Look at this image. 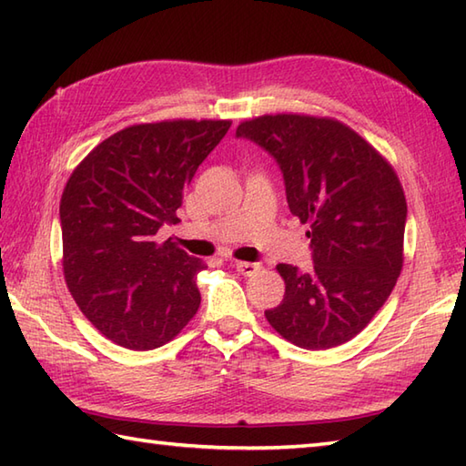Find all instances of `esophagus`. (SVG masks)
Returning <instances> with one entry per match:
<instances>
[{
    "label": "esophagus",
    "instance_id": "34e87169",
    "mask_svg": "<svg viewBox=\"0 0 466 466\" xmlns=\"http://www.w3.org/2000/svg\"><path fill=\"white\" fill-rule=\"evenodd\" d=\"M234 268L238 270L242 276H254L256 272L262 268V266L256 264V262H236Z\"/></svg>",
    "mask_w": 466,
    "mask_h": 466
}]
</instances>
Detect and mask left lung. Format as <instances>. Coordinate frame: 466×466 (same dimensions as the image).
<instances>
[{
  "instance_id": "1",
  "label": "left lung",
  "mask_w": 466,
  "mask_h": 466,
  "mask_svg": "<svg viewBox=\"0 0 466 466\" xmlns=\"http://www.w3.org/2000/svg\"><path fill=\"white\" fill-rule=\"evenodd\" d=\"M236 136L274 156L290 212L310 228L314 268L276 266L286 292L266 320L306 350L349 342L382 309L402 270L407 198L397 172L334 117L266 114L240 122Z\"/></svg>"
}]
</instances>
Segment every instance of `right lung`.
Masks as SVG:
<instances>
[{
	"mask_svg": "<svg viewBox=\"0 0 466 466\" xmlns=\"http://www.w3.org/2000/svg\"><path fill=\"white\" fill-rule=\"evenodd\" d=\"M230 120L136 124L77 164L59 202L64 276L84 316L130 350L170 342L200 306L196 274L208 266L172 240L184 190Z\"/></svg>",
	"mask_w": 466,
	"mask_h": 466,
	"instance_id": "add662e5",
	"label": "right lung"
}]
</instances>
